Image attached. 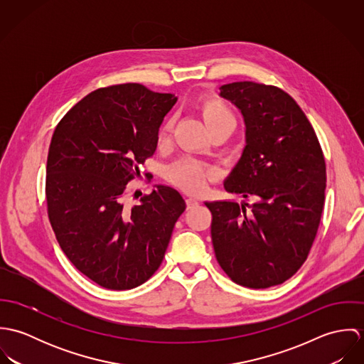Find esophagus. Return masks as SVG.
Returning a JSON list of instances; mask_svg holds the SVG:
<instances>
[{
  "instance_id": "1",
  "label": "esophagus",
  "mask_w": 364,
  "mask_h": 364,
  "mask_svg": "<svg viewBox=\"0 0 364 364\" xmlns=\"http://www.w3.org/2000/svg\"><path fill=\"white\" fill-rule=\"evenodd\" d=\"M198 205H199V199H196V198H188L186 199V208H193Z\"/></svg>"
}]
</instances>
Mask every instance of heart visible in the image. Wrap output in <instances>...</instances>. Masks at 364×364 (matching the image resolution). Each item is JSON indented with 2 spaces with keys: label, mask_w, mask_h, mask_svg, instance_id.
I'll list each match as a JSON object with an SVG mask.
<instances>
[{
  "label": "heart",
  "mask_w": 364,
  "mask_h": 364,
  "mask_svg": "<svg viewBox=\"0 0 364 364\" xmlns=\"http://www.w3.org/2000/svg\"><path fill=\"white\" fill-rule=\"evenodd\" d=\"M200 114L203 117L205 124L208 126L211 134L217 132H231L235 129L237 119L231 107L224 101L218 98H206L200 104ZM173 129V122L166 120L158 133V144L165 146L171 140ZM215 175L214 169L208 165H205L192 158H182L166 169L168 179L189 192H200L206 188L208 181L213 179Z\"/></svg>",
  "instance_id": "b5f03b06"
}]
</instances>
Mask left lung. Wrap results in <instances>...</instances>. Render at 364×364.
I'll list each match as a JSON object with an SVG mask.
<instances>
[{
	"mask_svg": "<svg viewBox=\"0 0 364 364\" xmlns=\"http://www.w3.org/2000/svg\"><path fill=\"white\" fill-rule=\"evenodd\" d=\"M220 91L247 126V146L224 188L255 203H205L213 248L232 282L267 289L290 279L310 254L325 200V159L310 120L283 90L241 81Z\"/></svg>",
	"mask_w": 364,
	"mask_h": 364,
	"instance_id": "left-lung-1",
	"label": "left lung"
}]
</instances>
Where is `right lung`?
Instances as JSON below:
<instances>
[{
  "mask_svg": "<svg viewBox=\"0 0 364 364\" xmlns=\"http://www.w3.org/2000/svg\"><path fill=\"white\" fill-rule=\"evenodd\" d=\"M175 102L141 84L110 85L74 105L53 133L46 166L53 231L70 262L105 289L147 282L186 208L164 185L126 205V186L154 156L158 129Z\"/></svg>",
  "mask_w": 364,
  "mask_h": 364,
  "instance_id": "obj_1",
  "label": "right lung"
}]
</instances>
